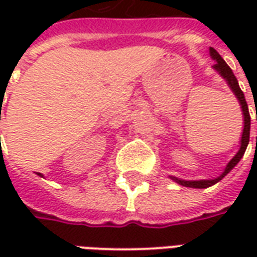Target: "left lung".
Listing matches in <instances>:
<instances>
[{
	"instance_id": "left-lung-1",
	"label": "left lung",
	"mask_w": 257,
	"mask_h": 257,
	"mask_svg": "<svg viewBox=\"0 0 257 257\" xmlns=\"http://www.w3.org/2000/svg\"><path fill=\"white\" fill-rule=\"evenodd\" d=\"M209 52L212 59L215 60V64H213V68H215L217 73L220 74L223 78L226 79V82L228 84V86L231 88V90L234 92V95L239 101V104H241V108H242V114H243V131H242V138H241V147H239V150L235 156L232 157L231 161L227 164L226 169H224V172L221 173L219 178L215 179H209V180H182V179L175 178V176H171L173 182H176L180 186H184V187H193V189H206V187H210V186H213L217 182H220L221 179L226 176L227 173L231 171L232 168L237 165L239 160L242 158L243 153L246 150V147H248L249 143V132H250V115H249V110H248V104H246V100H245V96H243V92L239 88V85H238V81L235 78V75L232 73V70L228 67V64L223 60L220 55L217 53L216 49L213 48H209ZM257 119V118H256Z\"/></svg>"
}]
</instances>
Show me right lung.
<instances>
[{
  "mask_svg": "<svg viewBox=\"0 0 257 257\" xmlns=\"http://www.w3.org/2000/svg\"><path fill=\"white\" fill-rule=\"evenodd\" d=\"M38 175H40V176H42V175H41V173H38Z\"/></svg>",
  "mask_w": 257,
  "mask_h": 257,
  "instance_id": "1",
  "label": "right lung"
}]
</instances>
